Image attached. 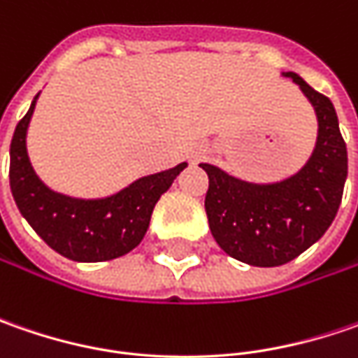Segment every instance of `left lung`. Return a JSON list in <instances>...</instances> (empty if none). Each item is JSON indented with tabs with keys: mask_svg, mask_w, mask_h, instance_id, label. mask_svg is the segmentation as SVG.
<instances>
[{
	"mask_svg": "<svg viewBox=\"0 0 358 358\" xmlns=\"http://www.w3.org/2000/svg\"><path fill=\"white\" fill-rule=\"evenodd\" d=\"M291 77L313 105L319 133L309 161L275 183L245 181L201 163L209 175L205 211L217 245L253 267H279L307 251L331 227L347 181V145L329 97L293 71Z\"/></svg>",
	"mask_w": 358,
	"mask_h": 358,
	"instance_id": "1",
	"label": "left lung"
}]
</instances>
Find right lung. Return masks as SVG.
Segmentation results:
<instances>
[{
	"mask_svg": "<svg viewBox=\"0 0 358 358\" xmlns=\"http://www.w3.org/2000/svg\"><path fill=\"white\" fill-rule=\"evenodd\" d=\"M39 93L15 127L9 147V185L25 221L53 251L77 263H99L123 257L143 241L153 207L187 163L145 175L121 191L79 199L49 189L27 155V127Z\"/></svg>",
	"mask_w": 358,
	"mask_h": 358,
	"instance_id": "right-lung-1",
	"label": "right lung"
}]
</instances>
